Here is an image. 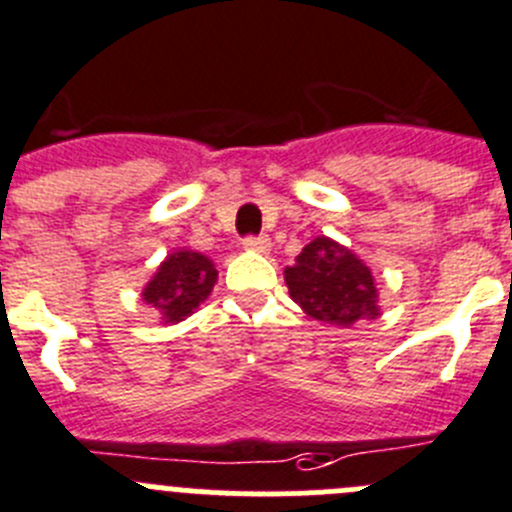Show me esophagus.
<instances>
[{
  "instance_id": "esophagus-1",
  "label": "esophagus",
  "mask_w": 512,
  "mask_h": 512,
  "mask_svg": "<svg viewBox=\"0 0 512 512\" xmlns=\"http://www.w3.org/2000/svg\"><path fill=\"white\" fill-rule=\"evenodd\" d=\"M242 247L250 252H265L267 247H270V237L267 235H247L245 240H242Z\"/></svg>"
}]
</instances>
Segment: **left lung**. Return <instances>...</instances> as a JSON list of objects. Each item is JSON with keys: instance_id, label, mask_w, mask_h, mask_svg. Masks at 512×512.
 <instances>
[{"instance_id": "left-lung-1", "label": "left lung", "mask_w": 512, "mask_h": 512, "mask_svg": "<svg viewBox=\"0 0 512 512\" xmlns=\"http://www.w3.org/2000/svg\"><path fill=\"white\" fill-rule=\"evenodd\" d=\"M290 297L310 317L330 325H352L377 317V290L370 270L337 242L317 237L285 270Z\"/></svg>"}]
</instances>
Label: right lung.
<instances>
[{
    "instance_id": "1",
    "label": "right lung",
    "mask_w": 512,
    "mask_h": 512,
    "mask_svg": "<svg viewBox=\"0 0 512 512\" xmlns=\"http://www.w3.org/2000/svg\"><path fill=\"white\" fill-rule=\"evenodd\" d=\"M217 282V270L200 252H172L157 275L145 287L142 297L157 307L165 322H180L205 300Z\"/></svg>"
}]
</instances>
